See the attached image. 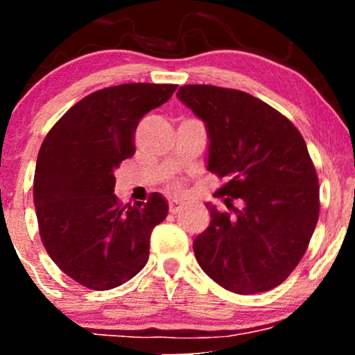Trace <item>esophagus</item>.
<instances>
[{
  "instance_id": "esophagus-1",
  "label": "esophagus",
  "mask_w": 355,
  "mask_h": 355,
  "mask_svg": "<svg viewBox=\"0 0 355 355\" xmlns=\"http://www.w3.org/2000/svg\"><path fill=\"white\" fill-rule=\"evenodd\" d=\"M180 210V203L177 200H170V214H177V211Z\"/></svg>"
}]
</instances>
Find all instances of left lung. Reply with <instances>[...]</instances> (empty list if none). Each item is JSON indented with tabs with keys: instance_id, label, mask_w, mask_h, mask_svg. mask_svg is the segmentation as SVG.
<instances>
[{
	"instance_id": "1",
	"label": "left lung",
	"mask_w": 355,
	"mask_h": 355,
	"mask_svg": "<svg viewBox=\"0 0 355 355\" xmlns=\"http://www.w3.org/2000/svg\"><path fill=\"white\" fill-rule=\"evenodd\" d=\"M178 100L207 126V168L223 178L207 203L210 225L193 240L202 270L235 294L277 287L300 262L319 220V180L299 130L240 89L185 85Z\"/></svg>"
}]
</instances>
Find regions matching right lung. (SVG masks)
<instances>
[{
  "mask_svg": "<svg viewBox=\"0 0 355 355\" xmlns=\"http://www.w3.org/2000/svg\"><path fill=\"white\" fill-rule=\"evenodd\" d=\"M177 85L125 83L98 89L48 132L35 168L33 200L48 255L73 280L110 291L148 260L150 235L168 214L162 193L121 207L115 170L133 157L138 121Z\"/></svg>",
  "mask_w": 355,
  "mask_h": 355,
  "instance_id": "right-lung-1",
  "label": "right lung"
}]
</instances>
